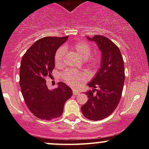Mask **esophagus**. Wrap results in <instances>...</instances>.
<instances>
[{
	"instance_id": "obj_1",
	"label": "esophagus",
	"mask_w": 149,
	"mask_h": 149,
	"mask_svg": "<svg viewBox=\"0 0 149 149\" xmlns=\"http://www.w3.org/2000/svg\"><path fill=\"white\" fill-rule=\"evenodd\" d=\"M73 94H74V95H77V94H80V92H79V91H77L76 89H73Z\"/></svg>"
}]
</instances>
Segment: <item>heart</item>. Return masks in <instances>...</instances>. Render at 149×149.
<instances>
[{
	"label": "heart",
	"mask_w": 149,
	"mask_h": 149,
	"mask_svg": "<svg viewBox=\"0 0 149 149\" xmlns=\"http://www.w3.org/2000/svg\"><path fill=\"white\" fill-rule=\"evenodd\" d=\"M73 49L76 51L78 56L82 60L88 59L91 53V47L86 42L78 41L73 46ZM65 55V48L63 47L58 48L54 56V61L56 65H59L62 63ZM99 58L97 56L91 57L90 62L92 65H97L98 63ZM62 78L65 83L72 86H78L81 85L84 81L88 78V73L86 71H72L66 70L62 74Z\"/></svg>",
	"instance_id": "obj_1"
}]
</instances>
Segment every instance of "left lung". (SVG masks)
I'll return each instance as SVG.
<instances>
[{
    "mask_svg": "<svg viewBox=\"0 0 149 149\" xmlns=\"http://www.w3.org/2000/svg\"><path fill=\"white\" fill-rule=\"evenodd\" d=\"M86 39L97 43L101 51V63L87 84L93 89L86 91L88 101L81 109L87 119L100 120L109 116L120 102L125 81L124 62L119 48L107 37L95 35Z\"/></svg>",
    "mask_w": 149,
    "mask_h": 149,
    "instance_id": "1",
    "label": "left lung"
}]
</instances>
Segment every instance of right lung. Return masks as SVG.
<instances>
[{"label": "right lung", "mask_w": 149, "mask_h": 149, "mask_svg": "<svg viewBox=\"0 0 149 149\" xmlns=\"http://www.w3.org/2000/svg\"><path fill=\"white\" fill-rule=\"evenodd\" d=\"M63 37H45L32 45L22 59L19 72L21 90L30 112L41 120L59 118L64 104L71 97L72 89L63 82L49 90L45 78L55 68L54 56L57 49L68 40Z\"/></svg>", "instance_id": "1"}]
</instances>
